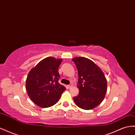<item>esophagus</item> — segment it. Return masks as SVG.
I'll use <instances>...</instances> for the list:
<instances>
[{
    "instance_id": "34e87169",
    "label": "esophagus",
    "mask_w": 135,
    "mask_h": 135,
    "mask_svg": "<svg viewBox=\"0 0 135 135\" xmlns=\"http://www.w3.org/2000/svg\"><path fill=\"white\" fill-rule=\"evenodd\" d=\"M68 88H69V89H71V87H73V85H72L71 84H70V85H68Z\"/></svg>"
}]
</instances>
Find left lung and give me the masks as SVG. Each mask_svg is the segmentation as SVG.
<instances>
[{
    "label": "left lung",
    "instance_id": "obj_1",
    "mask_svg": "<svg viewBox=\"0 0 135 135\" xmlns=\"http://www.w3.org/2000/svg\"><path fill=\"white\" fill-rule=\"evenodd\" d=\"M77 68L79 89L73 98L75 104L83 110H91L101 103L107 90V82L102 70L93 61L79 57L72 59Z\"/></svg>",
    "mask_w": 135,
    "mask_h": 135
}]
</instances>
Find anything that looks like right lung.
<instances>
[{"label": "right lung", "instance_id": "obj_1", "mask_svg": "<svg viewBox=\"0 0 135 135\" xmlns=\"http://www.w3.org/2000/svg\"><path fill=\"white\" fill-rule=\"evenodd\" d=\"M62 61L46 57L29 72L25 88L31 99L40 107L46 108L54 105L66 90L59 82L58 70Z\"/></svg>", "mask_w": 135, "mask_h": 135}]
</instances>
